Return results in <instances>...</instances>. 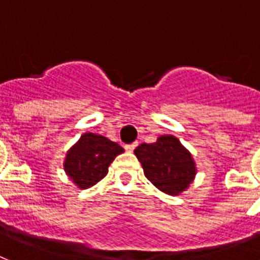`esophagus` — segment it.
Returning <instances> with one entry per match:
<instances>
[{
    "label": "esophagus",
    "mask_w": 260,
    "mask_h": 260,
    "mask_svg": "<svg viewBox=\"0 0 260 260\" xmlns=\"http://www.w3.org/2000/svg\"><path fill=\"white\" fill-rule=\"evenodd\" d=\"M136 147H137V141L136 143H132V144H128V145H125V150L126 152H134V149Z\"/></svg>",
    "instance_id": "obj_1"
}]
</instances>
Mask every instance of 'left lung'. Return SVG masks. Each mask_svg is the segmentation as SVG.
I'll return each mask as SVG.
<instances>
[{
	"label": "left lung",
	"mask_w": 260,
	"mask_h": 260,
	"mask_svg": "<svg viewBox=\"0 0 260 260\" xmlns=\"http://www.w3.org/2000/svg\"><path fill=\"white\" fill-rule=\"evenodd\" d=\"M145 177L164 193L178 196L196 178L197 167L191 153L176 136L164 135L156 143L140 144L135 149Z\"/></svg>",
	"instance_id": "left-lung-1"
}]
</instances>
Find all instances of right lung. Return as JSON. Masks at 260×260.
Returning a JSON list of instances; mask_svg holds the SVG:
<instances>
[{"label": "right lung", "mask_w": 260, "mask_h": 260, "mask_svg": "<svg viewBox=\"0 0 260 260\" xmlns=\"http://www.w3.org/2000/svg\"><path fill=\"white\" fill-rule=\"evenodd\" d=\"M124 149L117 143L96 134H83L67 150L63 169L79 189H88L108 173V167Z\"/></svg>", "instance_id": "1"}]
</instances>
